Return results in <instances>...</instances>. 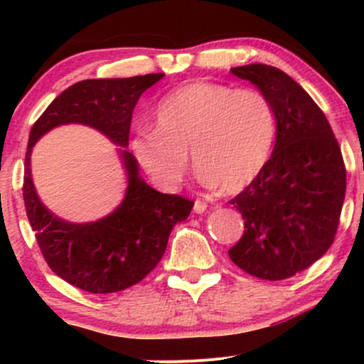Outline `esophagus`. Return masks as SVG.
<instances>
[{"instance_id": "obj_1", "label": "esophagus", "mask_w": 364, "mask_h": 364, "mask_svg": "<svg viewBox=\"0 0 364 364\" xmlns=\"http://www.w3.org/2000/svg\"><path fill=\"white\" fill-rule=\"evenodd\" d=\"M207 202H203V200H196L195 205H193V212L195 214H203V212L207 210Z\"/></svg>"}]
</instances>
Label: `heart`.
Segmentation results:
<instances>
[{"label": "heart", "mask_w": 364, "mask_h": 364, "mask_svg": "<svg viewBox=\"0 0 364 364\" xmlns=\"http://www.w3.org/2000/svg\"><path fill=\"white\" fill-rule=\"evenodd\" d=\"M157 128L141 129L132 149L161 186L181 183L191 152L208 186L240 191L253 181L275 145V106L258 89H232L215 82H190L159 102Z\"/></svg>", "instance_id": "obj_1"}]
</instances>
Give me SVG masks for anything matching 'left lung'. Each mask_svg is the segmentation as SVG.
<instances>
[{
  "mask_svg": "<svg viewBox=\"0 0 364 364\" xmlns=\"http://www.w3.org/2000/svg\"><path fill=\"white\" fill-rule=\"evenodd\" d=\"M272 101L279 129L262 173L229 200L245 220L229 258L253 277L282 281L303 272L336 240L346 166L327 116L308 92L269 65L231 68Z\"/></svg>",
  "mask_w": 364,
  "mask_h": 364,
  "instance_id": "1",
  "label": "left lung"
}]
</instances>
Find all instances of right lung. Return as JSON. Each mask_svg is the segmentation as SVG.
<instances>
[{
    "label": "right lung",
    "instance_id": "1",
    "mask_svg": "<svg viewBox=\"0 0 364 364\" xmlns=\"http://www.w3.org/2000/svg\"><path fill=\"white\" fill-rule=\"evenodd\" d=\"M162 77L149 73L75 83L49 104L28 135L22 190L37 245L54 274L92 294L118 292L144 281L161 262L173 225L190 215L195 202L150 188L139 176L135 157L123 150L129 179L123 203L97 223H65L37 198L28 168L32 147L46 132L65 123L89 124L127 147L140 95Z\"/></svg>",
    "mask_w": 364,
    "mask_h": 364
}]
</instances>
